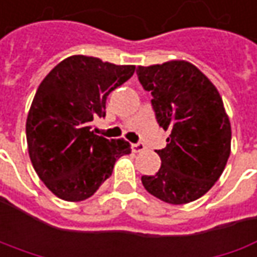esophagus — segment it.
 <instances>
[{"label":"esophagus","mask_w":257,"mask_h":257,"mask_svg":"<svg viewBox=\"0 0 257 257\" xmlns=\"http://www.w3.org/2000/svg\"><path fill=\"white\" fill-rule=\"evenodd\" d=\"M145 150V145L142 142H137V144H132V151L134 152H142Z\"/></svg>","instance_id":"34e87169"}]
</instances>
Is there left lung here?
I'll use <instances>...</instances> for the list:
<instances>
[{
	"mask_svg": "<svg viewBox=\"0 0 257 257\" xmlns=\"http://www.w3.org/2000/svg\"><path fill=\"white\" fill-rule=\"evenodd\" d=\"M151 92L160 126L170 132L157 151L161 168L142 175L150 194L170 204H185L204 195L223 173L230 155L231 129L217 89L194 64L175 60L137 69Z\"/></svg>",
	"mask_w": 257,
	"mask_h": 257,
	"instance_id": "1",
	"label": "left lung"
}]
</instances>
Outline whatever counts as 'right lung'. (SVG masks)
<instances>
[{
	"mask_svg": "<svg viewBox=\"0 0 257 257\" xmlns=\"http://www.w3.org/2000/svg\"><path fill=\"white\" fill-rule=\"evenodd\" d=\"M134 72L135 66L72 56L40 83L26 123L28 154L40 180L59 198L92 197L117 158L131 154L126 141L96 135L92 122L105 117L107 95Z\"/></svg>",
	"mask_w": 257,
	"mask_h": 257,
	"instance_id": "obj_1",
	"label": "right lung"
}]
</instances>
